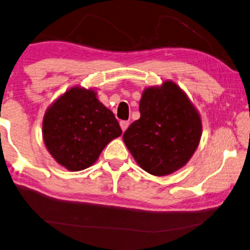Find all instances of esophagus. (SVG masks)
<instances>
[{
	"mask_svg": "<svg viewBox=\"0 0 250 250\" xmlns=\"http://www.w3.org/2000/svg\"><path fill=\"white\" fill-rule=\"evenodd\" d=\"M120 125H121L122 131L125 132V130H127V128L129 127V121H120Z\"/></svg>",
	"mask_w": 250,
	"mask_h": 250,
	"instance_id": "obj_1",
	"label": "esophagus"
}]
</instances>
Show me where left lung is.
<instances>
[{"label": "left lung", "mask_w": 250, "mask_h": 250, "mask_svg": "<svg viewBox=\"0 0 250 250\" xmlns=\"http://www.w3.org/2000/svg\"><path fill=\"white\" fill-rule=\"evenodd\" d=\"M141 118L123 134L136 163L145 172L164 176L189 162L200 144L197 109L174 82L146 87L140 102Z\"/></svg>", "instance_id": "obj_1"}]
</instances>
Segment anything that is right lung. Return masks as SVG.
Masks as SVG:
<instances>
[{
  "mask_svg": "<svg viewBox=\"0 0 250 250\" xmlns=\"http://www.w3.org/2000/svg\"><path fill=\"white\" fill-rule=\"evenodd\" d=\"M121 134L118 120L97 99V93L81 86L56 99L42 121L47 150L71 172L93 165L106 145Z\"/></svg>",
  "mask_w": 250,
  "mask_h": 250,
  "instance_id": "add662e5",
  "label": "right lung"
}]
</instances>
